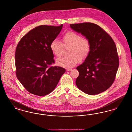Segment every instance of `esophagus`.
Segmentation results:
<instances>
[{
  "mask_svg": "<svg viewBox=\"0 0 132 132\" xmlns=\"http://www.w3.org/2000/svg\"><path fill=\"white\" fill-rule=\"evenodd\" d=\"M72 69H67L66 70L67 71H71Z\"/></svg>",
  "mask_w": 132,
  "mask_h": 132,
  "instance_id": "34e87169",
  "label": "esophagus"
}]
</instances>
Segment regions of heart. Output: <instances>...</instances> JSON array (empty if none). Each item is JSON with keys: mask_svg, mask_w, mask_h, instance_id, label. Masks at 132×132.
<instances>
[{"mask_svg": "<svg viewBox=\"0 0 132 132\" xmlns=\"http://www.w3.org/2000/svg\"><path fill=\"white\" fill-rule=\"evenodd\" d=\"M60 42L54 39L50 43V48L52 53L57 57L61 56L63 53L64 47L69 48L67 55L69 56L61 57L56 60V64L66 68L74 67L78 60L81 62L89 55L92 45L87 38L74 31H68L64 34Z\"/></svg>", "mask_w": 132, "mask_h": 132, "instance_id": "heart-1", "label": "heart"}]
</instances>
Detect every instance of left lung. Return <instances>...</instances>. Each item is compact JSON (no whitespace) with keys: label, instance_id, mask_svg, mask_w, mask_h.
Masks as SVG:
<instances>
[{"label":"left lung","instance_id":"left-lung-1","mask_svg":"<svg viewBox=\"0 0 132 132\" xmlns=\"http://www.w3.org/2000/svg\"><path fill=\"white\" fill-rule=\"evenodd\" d=\"M70 26L88 38L92 45L89 55L76 68L79 72L76 81L77 87L90 95L104 92L114 81L119 64L112 38L101 27L94 23L86 22Z\"/></svg>","mask_w":132,"mask_h":132}]
</instances>
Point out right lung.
Segmentation results:
<instances>
[{"mask_svg": "<svg viewBox=\"0 0 132 132\" xmlns=\"http://www.w3.org/2000/svg\"><path fill=\"white\" fill-rule=\"evenodd\" d=\"M59 26L37 27L21 39L15 51L16 75L26 89L32 94L44 96L50 94L65 72L55 63L50 43L62 28Z\"/></svg>", "mask_w": 132, "mask_h": 132, "instance_id": "add662e5", "label": "right lung"}]
</instances>
